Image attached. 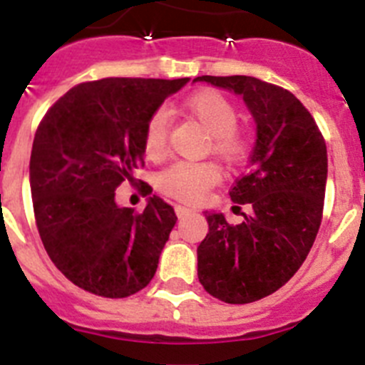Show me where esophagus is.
I'll list each match as a JSON object with an SVG mask.
<instances>
[{
  "instance_id": "34e87169",
  "label": "esophagus",
  "mask_w": 365,
  "mask_h": 365,
  "mask_svg": "<svg viewBox=\"0 0 365 365\" xmlns=\"http://www.w3.org/2000/svg\"><path fill=\"white\" fill-rule=\"evenodd\" d=\"M175 210H176V216H178V217H185L187 214L192 212V210H190L189 207H185V205H176Z\"/></svg>"
}]
</instances>
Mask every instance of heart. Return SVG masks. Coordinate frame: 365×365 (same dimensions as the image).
Masks as SVG:
<instances>
[{
  "instance_id": "heart-1",
  "label": "heart",
  "mask_w": 365,
  "mask_h": 365,
  "mask_svg": "<svg viewBox=\"0 0 365 365\" xmlns=\"http://www.w3.org/2000/svg\"><path fill=\"white\" fill-rule=\"evenodd\" d=\"M183 111L210 135V151L227 163H236L247 155L248 140L236 128L237 111L232 102L214 90H202L190 95ZM169 144V118L156 111L145 124L144 153L149 160H160ZM220 180V171L212 163L176 162L158 176V187L165 194L182 202L196 203L207 189Z\"/></svg>"
}]
</instances>
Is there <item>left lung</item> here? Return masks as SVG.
Returning a JSON list of instances; mask_svg holds the SVG:
<instances>
[{
	"mask_svg": "<svg viewBox=\"0 0 365 365\" xmlns=\"http://www.w3.org/2000/svg\"><path fill=\"white\" fill-rule=\"evenodd\" d=\"M194 81L240 95L255 122L250 167L229 192L250 212L240 225L205 212L209 234L198 247L203 288L223 302L247 304L284 286L313 247L328 180L326 142L288 90L247 75Z\"/></svg>",
	"mask_w": 365,
	"mask_h": 365,
	"instance_id": "8db88e82",
	"label": "left lung"
}]
</instances>
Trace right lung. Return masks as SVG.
I'll return each instance as SVG.
<instances>
[{"instance_id":"right-lung-1","label":"right lung","mask_w":365,"mask_h":365,"mask_svg":"<svg viewBox=\"0 0 365 365\" xmlns=\"http://www.w3.org/2000/svg\"><path fill=\"white\" fill-rule=\"evenodd\" d=\"M185 79H110L71 88L34 136L30 190L52 263L83 290L122 299L151 282L176 214L158 196L144 212L118 207L115 189L144 165L145 124Z\"/></svg>"}]
</instances>
